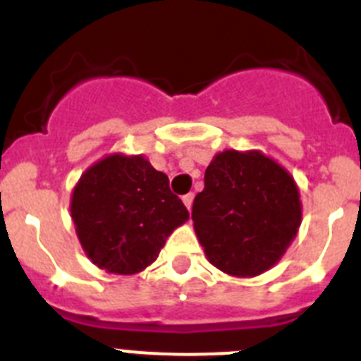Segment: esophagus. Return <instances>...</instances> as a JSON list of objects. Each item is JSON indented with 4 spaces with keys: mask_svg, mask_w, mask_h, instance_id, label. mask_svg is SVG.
<instances>
[{
    "mask_svg": "<svg viewBox=\"0 0 361 361\" xmlns=\"http://www.w3.org/2000/svg\"><path fill=\"white\" fill-rule=\"evenodd\" d=\"M183 202H184V206L188 208V212H190L191 206H193V193H188V195H184Z\"/></svg>",
    "mask_w": 361,
    "mask_h": 361,
    "instance_id": "34e87169",
    "label": "esophagus"
}]
</instances>
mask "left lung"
<instances>
[{"label": "left lung", "instance_id": "1", "mask_svg": "<svg viewBox=\"0 0 361 361\" xmlns=\"http://www.w3.org/2000/svg\"><path fill=\"white\" fill-rule=\"evenodd\" d=\"M191 219L209 264L229 276L253 279L276 266L296 238L300 190L260 149H224L206 168Z\"/></svg>", "mask_w": 361, "mask_h": 361}]
</instances>
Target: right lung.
Segmentation results:
<instances>
[{
  "mask_svg": "<svg viewBox=\"0 0 361 361\" xmlns=\"http://www.w3.org/2000/svg\"><path fill=\"white\" fill-rule=\"evenodd\" d=\"M79 244L99 269L135 275L157 260L190 213L142 153L114 152L88 166L70 197Z\"/></svg>",
  "mask_w": 361,
  "mask_h": 361,
  "instance_id": "1",
  "label": "right lung"
}]
</instances>
